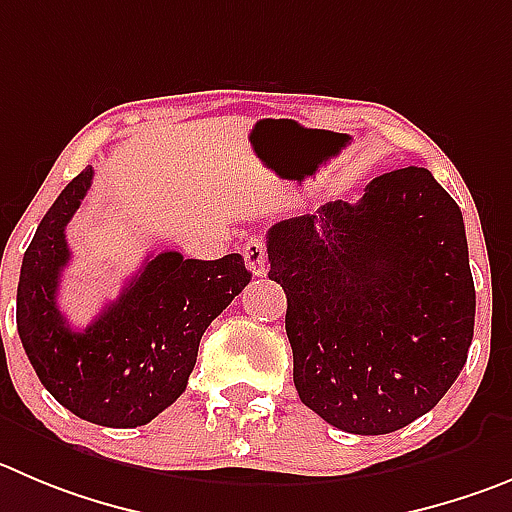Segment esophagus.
<instances>
[{
	"label": "esophagus",
	"instance_id": "1",
	"mask_svg": "<svg viewBox=\"0 0 512 512\" xmlns=\"http://www.w3.org/2000/svg\"><path fill=\"white\" fill-rule=\"evenodd\" d=\"M242 257H245V265L250 267V272L255 278H262L267 272V247L260 237H252L242 245Z\"/></svg>",
	"mask_w": 512,
	"mask_h": 512
}]
</instances>
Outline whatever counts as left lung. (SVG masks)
<instances>
[{
    "instance_id": "obj_1",
    "label": "left lung",
    "mask_w": 512,
    "mask_h": 512,
    "mask_svg": "<svg viewBox=\"0 0 512 512\" xmlns=\"http://www.w3.org/2000/svg\"><path fill=\"white\" fill-rule=\"evenodd\" d=\"M270 280L300 401L351 434H389L437 407L475 331L462 212L427 169L381 174L356 204L267 232Z\"/></svg>"
}]
</instances>
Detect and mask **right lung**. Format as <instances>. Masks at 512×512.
<instances>
[{
    "instance_id": "right-lung-1",
    "label": "right lung",
    "mask_w": 512,
    "mask_h": 512,
    "mask_svg": "<svg viewBox=\"0 0 512 512\" xmlns=\"http://www.w3.org/2000/svg\"><path fill=\"white\" fill-rule=\"evenodd\" d=\"M90 181L93 166L60 191L27 247L17 285V331L42 386L62 407L100 427L131 429L184 394L204 331L242 293L252 272L242 255L184 260L179 252H161L85 331H73L57 308V288L70 260L65 227Z\"/></svg>"
}]
</instances>
